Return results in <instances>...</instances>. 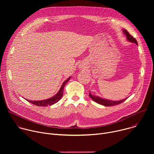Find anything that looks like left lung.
<instances>
[{
  "instance_id": "left-lung-1",
  "label": "left lung",
  "mask_w": 154,
  "mask_h": 154,
  "mask_svg": "<svg viewBox=\"0 0 154 154\" xmlns=\"http://www.w3.org/2000/svg\"><path fill=\"white\" fill-rule=\"evenodd\" d=\"M124 35H125L126 37H127V39L128 41L131 42H134V43H135L137 45H138V42H137V41L136 40V39L135 38H134L132 36L130 35V34L125 30V29H124L122 30ZM89 96H90V97L94 100L96 102H97V103L99 104H100L102 105H103V106H113V105H118L123 102H124L126 99H124L123 100H119V101H114V100H108V99H103V98H101L99 96H94V95H92L91 94V93L90 92V94H89Z\"/></svg>"
}]
</instances>
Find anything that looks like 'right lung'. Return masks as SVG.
I'll use <instances>...</instances> for the list:
<instances>
[{"label": "right lung", "mask_w": 154, "mask_h": 154, "mask_svg": "<svg viewBox=\"0 0 154 154\" xmlns=\"http://www.w3.org/2000/svg\"><path fill=\"white\" fill-rule=\"evenodd\" d=\"M71 78V77H69L67 80H66L62 84L60 89L59 90V91L52 97L49 98L48 99H46V100H36V101H32V100H27L29 102H30L32 104H34L35 105L37 106H50L52 105L55 103H57L58 100H60L63 94V90H64V87L65 86V85L68 83V82L70 80V79Z\"/></svg>", "instance_id": "right-lung-1"}]
</instances>
